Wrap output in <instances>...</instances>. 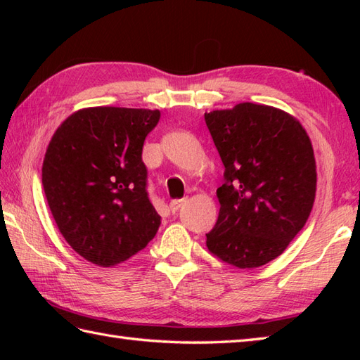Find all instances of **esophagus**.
Returning a JSON list of instances; mask_svg holds the SVG:
<instances>
[{"mask_svg": "<svg viewBox=\"0 0 360 360\" xmlns=\"http://www.w3.org/2000/svg\"><path fill=\"white\" fill-rule=\"evenodd\" d=\"M186 202H187V200H184V198H182V200H173V201L170 202V210H172L173 213H176Z\"/></svg>", "mask_w": 360, "mask_h": 360, "instance_id": "obj_1", "label": "esophagus"}]
</instances>
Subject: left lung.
I'll list each match as a JSON object with an SVG mask.
<instances>
[{"label":"left lung","mask_w":360,"mask_h":360,"mask_svg":"<svg viewBox=\"0 0 360 360\" xmlns=\"http://www.w3.org/2000/svg\"><path fill=\"white\" fill-rule=\"evenodd\" d=\"M204 119L224 164L219 215L205 244L227 264L259 267L281 255L309 218L317 184L309 136L290 114L250 102Z\"/></svg>","instance_id":"1"}]
</instances>
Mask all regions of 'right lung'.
I'll return each instance as SVG.
<instances>
[{
	"instance_id": "1",
	"label": "right lung",
	"mask_w": 360,
	"mask_h": 360,
	"mask_svg": "<svg viewBox=\"0 0 360 360\" xmlns=\"http://www.w3.org/2000/svg\"><path fill=\"white\" fill-rule=\"evenodd\" d=\"M158 110L96 106L71 114L46 150L41 181L60 233L88 262L116 266L155 238L145 137Z\"/></svg>"
}]
</instances>
